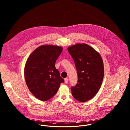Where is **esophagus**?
<instances>
[{
	"mask_svg": "<svg viewBox=\"0 0 130 130\" xmlns=\"http://www.w3.org/2000/svg\"><path fill=\"white\" fill-rule=\"evenodd\" d=\"M68 80H69V79H68V78H65L64 79V81H65V83L67 84L68 83Z\"/></svg>",
	"mask_w": 130,
	"mask_h": 130,
	"instance_id": "1",
	"label": "esophagus"
}]
</instances>
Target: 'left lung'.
<instances>
[{
	"mask_svg": "<svg viewBox=\"0 0 130 130\" xmlns=\"http://www.w3.org/2000/svg\"><path fill=\"white\" fill-rule=\"evenodd\" d=\"M68 51L73 59L78 75L76 85L71 87L73 97L86 102L93 98L104 78V64L100 55L86 44L69 47Z\"/></svg>",
	"mask_w": 130,
	"mask_h": 130,
	"instance_id": "1",
	"label": "left lung"
}]
</instances>
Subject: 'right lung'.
Returning a JSON list of instances; mask_svg holds the SVG:
<instances>
[{
	"instance_id": "1",
	"label": "right lung",
	"mask_w": 130,
	"mask_h": 130,
	"mask_svg": "<svg viewBox=\"0 0 130 130\" xmlns=\"http://www.w3.org/2000/svg\"><path fill=\"white\" fill-rule=\"evenodd\" d=\"M61 47L42 45L32 52L25 67L26 85L37 98L45 101L57 93L64 80L55 67L57 58L62 51Z\"/></svg>"
}]
</instances>
